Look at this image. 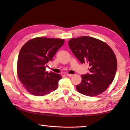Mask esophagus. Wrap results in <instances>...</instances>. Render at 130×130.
I'll return each instance as SVG.
<instances>
[{
    "mask_svg": "<svg viewBox=\"0 0 130 130\" xmlns=\"http://www.w3.org/2000/svg\"><path fill=\"white\" fill-rule=\"evenodd\" d=\"M67 76H68V77H72L73 76V74H68V73H67Z\"/></svg>",
    "mask_w": 130,
    "mask_h": 130,
    "instance_id": "esophagus-1",
    "label": "esophagus"
}]
</instances>
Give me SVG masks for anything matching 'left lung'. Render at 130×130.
<instances>
[{
	"mask_svg": "<svg viewBox=\"0 0 130 130\" xmlns=\"http://www.w3.org/2000/svg\"><path fill=\"white\" fill-rule=\"evenodd\" d=\"M68 45L81 63L89 65L91 72L81 76L77 91L91 97L103 93L112 83L117 70V60L112 49L104 42L87 36L71 38Z\"/></svg>",
	"mask_w": 130,
	"mask_h": 130,
	"instance_id": "left-lung-1",
	"label": "left lung"
}]
</instances>
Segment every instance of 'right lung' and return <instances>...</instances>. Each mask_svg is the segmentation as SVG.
Returning a JSON list of instances; mask_svg holds the SVG:
<instances>
[{"instance_id":"right-lung-1","label":"right lung","mask_w":130,"mask_h":130,"mask_svg":"<svg viewBox=\"0 0 130 130\" xmlns=\"http://www.w3.org/2000/svg\"><path fill=\"white\" fill-rule=\"evenodd\" d=\"M65 42L63 39L36 37L24 44L17 62V74L30 94L43 96L58 88L60 74L46 72L49 61Z\"/></svg>"}]
</instances>
